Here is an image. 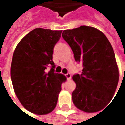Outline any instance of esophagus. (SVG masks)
<instances>
[{
	"mask_svg": "<svg viewBox=\"0 0 125 125\" xmlns=\"http://www.w3.org/2000/svg\"><path fill=\"white\" fill-rule=\"evenodd\" d=\"M65 76L67 77V80H70V79L71 78V74H70V73H67V74H66V75H65Z\"/></svg>",
	"mask_w": 125,
	"mask_h": 125,
	"instance_id": "34e87169",
	"label": "esophagus"
}]
</instances>
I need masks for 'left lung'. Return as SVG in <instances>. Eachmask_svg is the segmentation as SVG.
<instances>
[{"mask_svg": "<svg viewBox=\"0 0 125 125\" xmlns=\"http://www.w3.org/2000/svg\"><path fill=\"white\" fill-rule=\"evenodd\" d=\"M75 60L82 64L81 74L73 76L75 106L87 113L98 112L111 101L119 82V69L111 44L105 35L92 26L63 31Z\"/></svg>", "mask_w": 125, "mask_h": 125, "instance_id": "obj_1", "label": "left lung"}]
</instances>
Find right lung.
Returning <instances> with one entry per match:
<instances>
[{
	"label": "right lung",
	"mask_w": 125,
	"mask_h": 125,
	"mask_svg": "<svg viewBox=\"0 0 125 125\" xmlns=\"http://www.w3.org/2000/svg\"><path fill=\"white\" fill-rule=\"evenodd\" d=\"M61 32L36 28L21 39L13 54L11 78L15 93L26 110L38 115L55 109L61 84L66 81L64 75L55 73L52 61Z\"/></svg>",
	"instance_id": "add662e5"
}]
</instances>
